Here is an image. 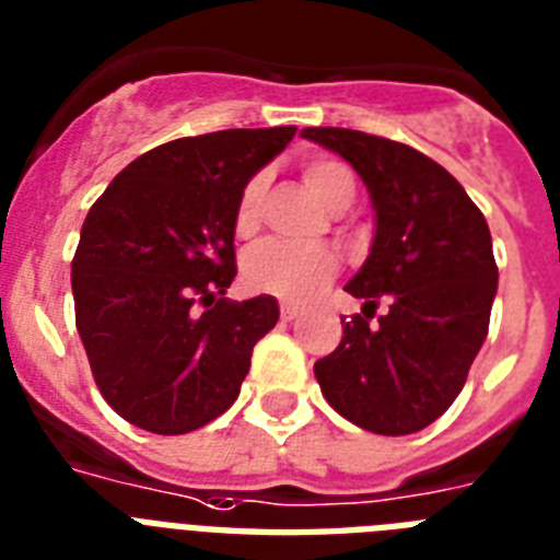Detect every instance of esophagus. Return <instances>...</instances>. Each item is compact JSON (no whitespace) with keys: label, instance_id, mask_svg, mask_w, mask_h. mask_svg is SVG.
<instances>
[{"label":"esophagus","instance_id":"obj_1","mask_svg":"<svg viewBox=\"0 0 560 560\" xmlns=\"http://www.w3.org/2000/svg\"><path fill=\"white\" fill-rule=\"evenodd\" d=\"M298 314H300V308L291 306V303H283V306H280V317H283V320H294Z\"/></svg>","mask_w":560,"mask_h":560}]
</instances>
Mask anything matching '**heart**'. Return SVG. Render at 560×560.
I'll return each mask as SVG.
<instances>
[{"label": "heart", "instance_id": "obj_1", "mask_svg": "<svg viewBox=\"0 0 560 560\" xmlns=\"http://www.w3.org/2000/svg\"><path fill=\"white\" fill-rule=\"evenodd\" d=\"M303 183L312 191V197L329 211H346L354 200V174L349 165L340 160H312L303 168ZM262 200V177H252L246 188L240 191L237 202V231L248 234L257 225ZM337 271L335 254L329 248L317 246H300L289 240H266L248 248L243 257V280L254 291L262 294H275L280 300L291 303H306L317 298L326 283Z\"/></svg>", "mask_w": 560, "mask_h": 560}]
</instances>
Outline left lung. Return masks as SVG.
<instances>
[{"label":"left lung","instance_id":"left-lung-1","mask_svg":"<svg viewBox=\"0 0 560 560\" xmlns=\"http://www.w3.org/2000/svg\"><path fill=\"white\" fill-rule=\"evenodd\" d=\"M303 137L343 156L374 208L369 257L346 283L363 314L343 323L314 377L354 427L412 435L450 409L487 340L492 234L464 186L415 148L349 128H303ZM377 302L387 312L372 324Z\"/></svg>","mask_w":560,"mask_h":560}]
</instances>
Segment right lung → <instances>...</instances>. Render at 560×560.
<instances>
[{
	"mask_svg": "<svg viewBox=\"0 0 560 560\" xmlns=\"http://www.w3.org/2000/svg\"><path fill=\"white\" fill-rule=\"evenodd\" d=\"M294 131L231 128L156 145L88 211L71 262L77 331L96 386L133 427L186 435L237 400L254 343L280 317L271 294L223 298L237 277L240 191Z\"/></svg>",
	"mask_w": 560,
	"mask_h": 560,
	"instance_id": "add662e5",
	"label": "right lung"
}]
</instances>
